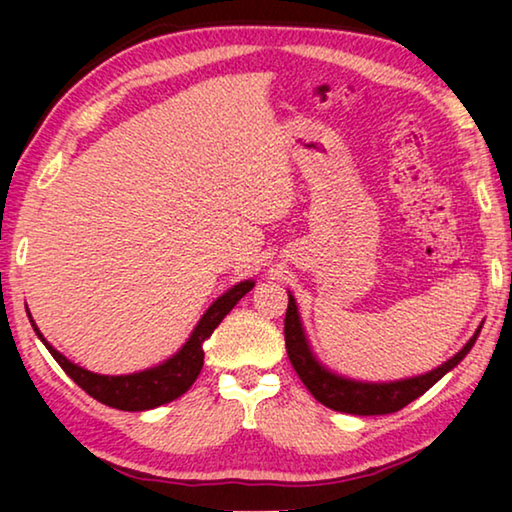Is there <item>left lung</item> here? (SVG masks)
<instances>
[{
  "label": "left lung",
  "mask_w": 512,
  "mask_h": 512,
  "mask_svg": "<svg viewBox=\"0 0 512 512\" xmlns=\"http://www.w3.org/2000/svg\"><path fill=\"white\" fill-rule=\"evenodd\" d=\"M481 327L476 329V334L467 341L465 348L454 354L452 359L445 361L443 366L427 372V375L391 381V384H363V381L343 379L334 372L325 370L311 354L305 332H302L298 307L293 296H289L287 318H284V341H287V354L291 366L296 368L302 384L307 386V391L316 397L320 404L329 406V409L352 413V415H386L404 409L406 404L418 400L436 381L452 370L456 363H461L467 352L472 350V345L479 336Z\"/></svg>",
  "instance_id": "obj_1"
}]
</instances>
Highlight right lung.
Listing matches in <instances>:
<instances>
[{"label": "right lung", "instance_id": "1", "mask_svg": "<svg viewBox=\"0 0 512 512\" xmlns=\"http://www.w3.org/2000/svg\"><path fill=\"white\" fill-rule=\"evenodd\" d=\"M253 287L255 282L246 280V282H239L237 287H232L228 293H223V296L205 311L201 323L196 325L192 336H189V341L183 345V350H180L176 357L164 361L162 366H155L144 372H135V375L108 377V375H97V372H90L81 366H76V363L65 359L58 350L51 348L33 320L31 325L36 329L38 339L47 345L51 357H54L58 366L67 372V377L74 379L85 393L94 397V400L119 411H149V409H155V406L173 402L176 397H180L192 388V384L196 381V377L201 375V368H203V357H205L203 341L207 336H212V332L219 327L221 320L230 314L232 307H235Z\"/></svg>", "mask_w": 512, "mask_h": 512}]
</instances>
